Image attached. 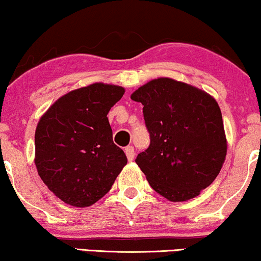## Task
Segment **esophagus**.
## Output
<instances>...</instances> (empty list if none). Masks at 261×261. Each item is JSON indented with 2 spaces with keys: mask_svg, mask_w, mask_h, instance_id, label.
Segmentation results:
<instances>
[{
  "mask_svg": "<svg viewBox=\"0 0 261 261\" xmlns=\"http://www.w3.org/2000/svg\"><path fill=\"white\" fill-rule=\"evenodd\" d=\"M124 152H126L127 159L129 160V162H132V160H133L134 156H135V151H134L133 146H128V147L124 148Z\"/></svg>",
  "mask_w": 261,
  "mask_h": 261,
  "instance_id": "esophagus-1",
  "label": "esophagus"
}]
</instances>
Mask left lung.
I'll use <instances>...</instances> for the list:
<instances>
[{
    "label": "left lung",
    "mask_w": 261,
    "mask_h": 261,
    "mask_svg": "<svg viewBox=\"0 0 261 261\" xmlns=\"http://www.w3.org/2000/svg\"><path fill=\"white\" fill-rule=\"evenodd\" d=\"M140 102L151 144L135 163L154 191L171 202L201 194L220 173L227 155L216 99L194 85L160 77L132 94Z\"/></svg>",
    "instance_id": "1"
}]
</instances>
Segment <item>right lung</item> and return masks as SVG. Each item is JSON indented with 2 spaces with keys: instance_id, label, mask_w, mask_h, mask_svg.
<instances>
[{
  "instance_id": "right-lung-1",
  "label": "right lung",
  "mask_w": 261,
  "mask_h": 261,
  "mask_svg": "<svg viewBox=\"0 0 261 261\" xmlns=\"http://www.w3.org/2000/svg\"><path fill=\"white\" fill-rule=\"evenodd\" d=\"M123 94L119 85L90 84L62 96L39 120L35 166L46 187L66 204H94L127 164L107 117Z\"/></svg>"
}]
</instances>
